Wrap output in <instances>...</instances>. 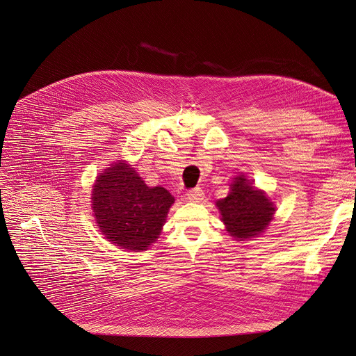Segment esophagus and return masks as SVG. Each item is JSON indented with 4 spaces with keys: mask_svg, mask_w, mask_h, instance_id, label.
<instances>
[{
    "mask_svg": "<svg viewBox=\"0 0 356 356\" xmlns=\"http://www.w3.org/2000/svg\"><path fill=\"white\" fill-rule=\"evenodd\" d=\"M184 197H186V200H187V202L197 203V202L203 200V197H204V191H203L200 187H196L195 190H188V191H186Z\"/></svg>",
    "mask_w": 356,
    "mask_h": 356,
    "instance_id": "1",
    "label": "esophagus"
}]
</instances>
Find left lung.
Wrapping results in <instances>:
<instances>
[{"instance_id": "1", "label": "left lung", "mask_w": 356, "mask_h": 356, "mask_svg": "<svg viewBox=\"0 0 356 356\" xmlns=\"http://www.w3.org/2000/svg\"><path fill=\"white\" fill-rule=\"evenodd\" d=\"M216 206L221 213L225 229L237 240L263 233L275 211L264 193L251 186L244 176L234 179L230 195L220 199Z\"/></svg>"}]
</instances>
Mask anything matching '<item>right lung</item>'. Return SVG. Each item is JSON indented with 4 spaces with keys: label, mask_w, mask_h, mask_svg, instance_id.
Here are the masks:
<instances>
[{
    "label": "right lung",
    "mask_w": 356,
    "mask_h": 356,
    "mask_svg": "<svg viewBox=\"0 0 356 356\" xmlns=\"http://www.w3.org/2000/svg\"><path fill=\"white\" fill-rule=\"evenodd\" d=\"M175 197L163 187H147L126 163L96 179L92 209L98 227L112 244L143 251L156 241Z\"/></svg>",
    "instance_id": "add662e5"
}]
</instances>
